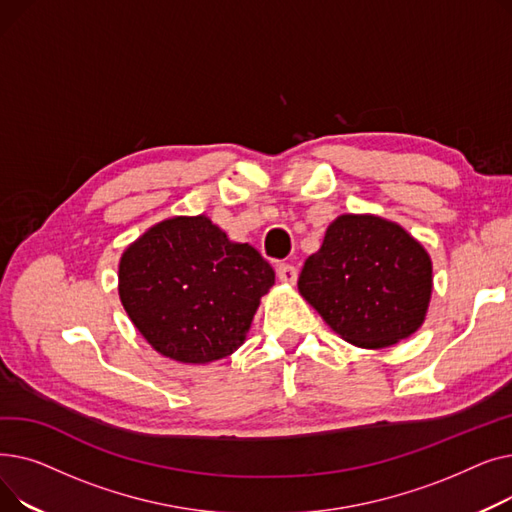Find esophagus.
Masks as SVG:
<instances>
[{
	"instance_id": "obj_1",
	"label": "esophagus",
	"mask_w": 512,
	"mask_h": 512,
	"mask_svg": "<svg viewBox=\"0 0 512 512\" xmlns=\"http://www.w3.org/2000/svg\"><path fill=\"white\" fill-rule=\"evenodd\" d=\"M276 274H278V280L284 282V284H294V282H297V278H299L297 267L290 265V263H280Z\"/></svg>"
}]
</instances>
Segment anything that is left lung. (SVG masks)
<instances>
[{"label":"left lung","instance_id":"1","mask_svg":"<svg viewBox=\"0 0 512 512\" xmlns=\"http://www.w3.org/2000/svg\"><path fill=\"white\" fill-rule=\"evenodd\" d=\"M299 290L344 340L380 348L423 324L432 261L400 226L375 215H340L305 261Z\"/></svg>","mask_w":512,"mask_h":512}]
</instances>
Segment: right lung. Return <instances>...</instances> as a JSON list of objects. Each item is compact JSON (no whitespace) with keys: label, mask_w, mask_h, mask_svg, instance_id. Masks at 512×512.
Wrapping results in <instances>:
<instances>
[{"label":"right lung","mask_w":512,"mask_h":512,"mask_svg":"<svg viewBox=\"0 0 512 512\" xmlns=\"http://www.w3.org/2000/svg\"><path fill=\"white\" fill-rule=\"evenodd\" d=\"M274 270L251 245L230 242L205 215L153 226L120 261V299L164 357L224 359L245 342Z\"/></svg>","instance_id":"obj_1"}]
</instances>
